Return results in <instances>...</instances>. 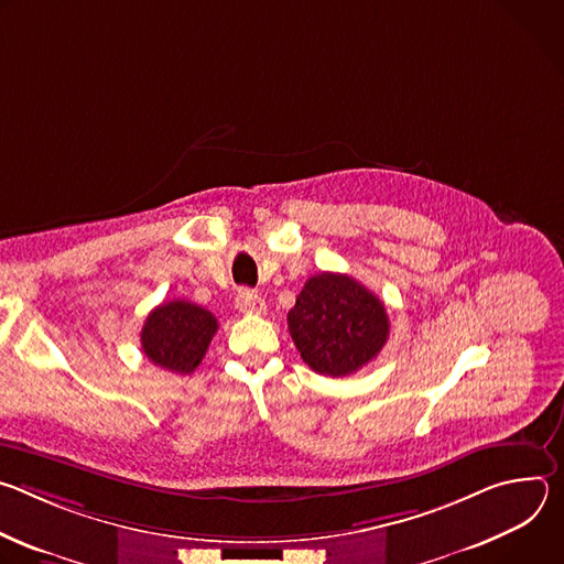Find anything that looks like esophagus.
I'll use <instances>...</instances> for the list:
<instances>
[{"mask_svg":"<svg viewBox=\"0 0 564 564\" xmlns=\"http://www.w3.org/2000/svg\"><path fill=\"white\" fill-rule=\"evenodd\" d=\"M236 307L240 314H263L265 303L254 290H240L236 296Z\"/></svg>","mask_w":564,"mask_h":564,"instance_id":"obj_1","label":"esophagus"}]
</instances>
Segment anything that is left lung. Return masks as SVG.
Here are the masks:
<instances>
[{
	"mask_svg": "<svg viewBox=\"0 0 564 564\" xmlns=\"http://www.w3.org/2000/svg\"><path fill=\"white\" fill-rule=\"evenodd\" d=\"M288 328L303 361L318 375L346 377L372 361L390 324L379 296L348 274L310 276L288 312Z\"/></svg>",
	"mask_w": 564,
	"mask_h": 564,
	"instance_id": "1",
	"label": "left lung"
}]
</instances>
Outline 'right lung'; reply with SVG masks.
<instances>
[{
  "label": "right lung",
  "instance_id": "right-lung-1",
  "mask_svg": "<svg viewBox=\"0 0 564 564\" xmlns=\"http://www.w3.org/2000/svg\"><path fill=\"white\" fill-rule=\"evenodd\" d=\"M218 330L216 316L192 301H165L144 321L140 344L147 359L163 370L192 375Z\"/></svg>",
  "mask_w": 564,
  "mask_h": 564
}]
</instances>
